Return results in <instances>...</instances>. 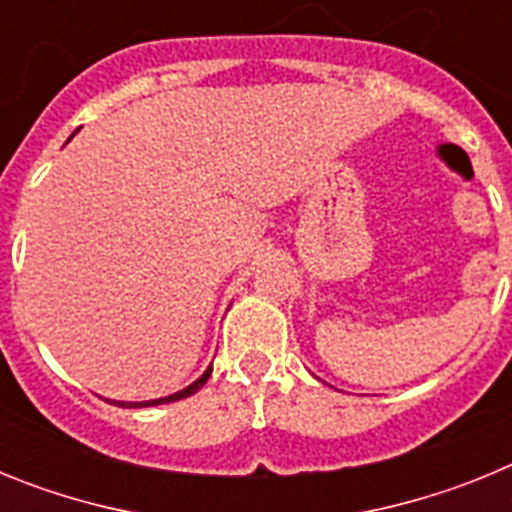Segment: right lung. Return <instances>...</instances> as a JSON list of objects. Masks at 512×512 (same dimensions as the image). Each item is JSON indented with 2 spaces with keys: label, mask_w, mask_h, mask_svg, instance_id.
Returning a JSON list of instances; mask_svg holds the SVG:
<instances>
[{
  "label": "right lung",
  "mask_w": 512,
  "mask_h": 512,
  "mask_svg": "<svg viewBox=\"0 0 512 512\" xmlns=\"http://www.w3.org/2000/svg\"><path fill=\"white\" fill-rule=\"evenodd\" d=\"M210 374H212V366H207V372L202 374L200 379H197V382H192L189 384V387H184V390H179V392H174V395H169V397H158V400H148V402H115V405H120V408H151V405H164V402H176V400H184V397H189V395H194V392L200 390L202 384L207 382V379H210Z\"/></svg>",
  "instance_id": "1"
}]
</instances>
